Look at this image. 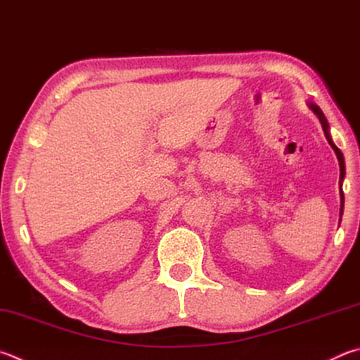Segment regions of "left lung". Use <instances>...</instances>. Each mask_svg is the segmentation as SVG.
Listing matches in <instances>:
<instances>
[{
  "label": "left lung",
  "mask_w": 360,
  "mask_h": 360,
  "mask_svg": "<svg viewBox=\"0 0 360 360\" xmlns=\"http://www.w3.org/2000/svg\"><path fill=\"white\" fill-rule=\"evenodd\" d=\"M307 105H309V108L311 110V112L318 116V120H319V122H321L323 130H324L326 140L329 141V145L332 146V149H334L335 154H337V159H338V163H340V181H338V186H340V198H342V206H340V217H342L343 206H345V195H343V191H342V184H343V179H345V159H343V154H342V151H340V149L334 145V141H332V139H330L329 122H328V120H326V116H324V113L321 112V108H319V107L316 105V103H313V102H307Z\"/></svg>",
  "instance_id": "8db88e82"
}]
</instances>
